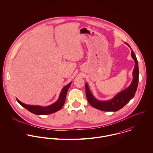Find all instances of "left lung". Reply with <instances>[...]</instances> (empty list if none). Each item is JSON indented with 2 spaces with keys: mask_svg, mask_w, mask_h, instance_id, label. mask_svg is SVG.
I'll return each mask as SVG.
<instances>
[{
  "mask_svg": "<svg viewBox=\"0 0 153 153\" xmlns=\"http://www.w3.org/2000/svg\"><path fill=\"white\" fill-rule=\"evenodd\" d=\"M127 45L130 47L128 44ZM131 49L132 50L131 48ZM131 56L135 61V66L133 70V80L131 85L129 87L118 93L112 100L107 101L97 100L90 92L87 84H85L87 98L88 102L91 106L104 111H117L123 108L134 97L138 87L139 71L138 61L132 50L131 51Z\"/></svg>",
  "mask_w": 153,
  "mask_h": 153,
  "instance_id": "1",
  "label": "left lung"
}]
</instances>
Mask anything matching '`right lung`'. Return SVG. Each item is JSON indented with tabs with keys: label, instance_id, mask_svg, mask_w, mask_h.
I'll use <instances>...</instances> for the list:
<instances>
[{
	"label": "right lung",
	"instance_id": "add662e5",
	"mask_svg": "<svg viewBox=\"0 0 153 153\" xmlns=\"http://www.w3.org/2000/svg\"><path fill=\"white\" fill-rule=\"evenodd\" d=\"M71 84V82L69 83V84H68L67 85H66L65 87H64L60 94L59 99L58 100V101L56 102H55L54 104H53L51 105H49V106H47L45 107L38 106V105H26V104L22 103L18 99H16V100L22 105V107H23L27 109L29 111L31 112L32 113H33L34 114H36V115L51 114H52L53 112H55L59 111V109H61L62 108V107L64 105L65 101L66 95L67 91H68L69 88L70 87Z\"/></svg>",
	"mask_w": 153,
	"mask_h": 153
}]
</instances>
